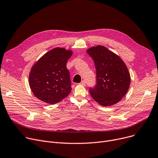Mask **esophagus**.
Returning <instances> with one entry per match:
<instances>
[{
	"instance_id": "esophagus-1",
	"label": "esophagus",
	"mask_w": 158,
	"mask_h": 158,
	"mask_svg": "<svg viewBox=\"0 0 158 158\" xmlns=\"http://www.w3.org/2000/svg\"><path fill=\"white\" fill-rule=\"evenodd\" d=\"M81 85H83V86H85L86 85V81L85 80H83L81 81V82L80 83Z\"/></svg>"
}]
</instances>
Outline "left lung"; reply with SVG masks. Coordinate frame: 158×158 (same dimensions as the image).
I'll list each match as a JSON object with an SVG mask.
<instances>
[{
    "instance_id": "8db88e82",
    "label": "left lung",
    "mask_w": 158,
    "mask_h": 158,
    "mask_svg": "<svg viewBox=\"0 0 158 158\" xmlns=\"http://www.w3.org/2000/svg\"><path fill=\"white\" fill-rule=\"evenodd\" d=\"M96 69L95 86L89 87L92 98L104 107L111 106L127 94L130 85L128 70L119 56L102 46L87 50Z\"/></svg>"
}]
</instances>
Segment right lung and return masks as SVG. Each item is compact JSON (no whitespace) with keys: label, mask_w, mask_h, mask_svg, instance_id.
<instances>
[{"label":"right lung","mask_w":158,"mask_h":158,"mask_svg":"<svg viewBox=\"0 0 158 158\" xmlns=\"http://www.w3.org/2000/svg\"><path fill=\"white\" fill-rule=\"evenodd\" d=\"M72 54L71 51L54 48L42 56L31 68L29 85L37 98L55 104L70 94L72 85L66 65Z\"/></svg>","instance_id":"add662e5"}]
</instances>
